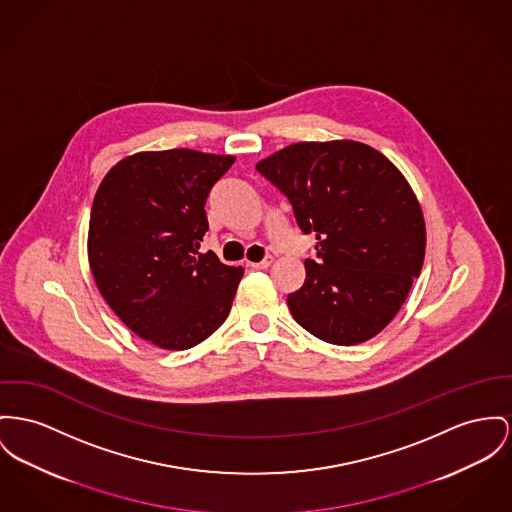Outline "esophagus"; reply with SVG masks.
I'll list each match as a JSON object with an SVG mask.
<instances>
[{
	"instance_id": "esophagus-1",
	"label": "esophagus",
	"mask_w": 512,
	"mask_h": 512,
	"mask_svg": "<svg viewBox=\"0 0 512 512\" xmlns=\"http://www.w3.org/2000/svg\"><path fill=\"white\" fill-rule=\"evenodd\" d=\"M272 262V256H266L264 260H260V262H250L248 266H250V268H254V270H266V268H270V266H272Z\"/></svg>"
}]
</instances>
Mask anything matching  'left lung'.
Instances as JSON below:
<instances>
[{
    "instance_id": "1",
    "label": "left lung",
    "mask_w": 512,
    "mask_h": 512,
    "mask_svg": "<svg viewBox=\"0 0 512 512\" xmlns=\"http://www.w3.org/2000/svg\"><path fill=\"white\" fill-rule=\"evenodd\" d=\"M289 200L316 258L287 297L293 318L334 345L371 340L396 316L425 258L419 202L382 153L359 141H305L256 165Z\"/></svg>"
}]
</instances>
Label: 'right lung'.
I'll list each match as a JSON object with an SVG mask.
<instances>
[{
    "label": "right lung",
    "instance_id": "obj_1",
    "mask_svg": "<svg viewBox=\"0 0 512 512\" xmlns=\"http://www.w3.org/2000/svg\"><path fill=\"white\" fill-rule=\"evenodd\" d=\"M235 157L137 153L104 176L89 221V264L116 316L163 349H188L229 316L244 270L209 250L205 200Z\"/></svg>",
    "mask_w": 512,
    "mask_h": 512
}]
</instances>
